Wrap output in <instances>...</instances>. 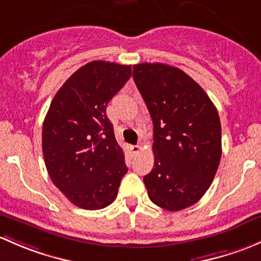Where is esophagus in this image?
<instances>
[{"instance_id":"obj_1","label":"esophagus","mask_w":261,"mask_h":261,"mask_svg":"<svg viewBox=\"0 0 261 261\" xmlns=\"http://www.w3.org/2000/svg\"><path fill=\"white\" fill-rule=\"evenodd\" d=\"M129 148H130V152L132 153H133V154H137V153H138L139 152V150H141L142 148H141V147H139V146H130L129 147Z\"/></svg>"}]
</instances>
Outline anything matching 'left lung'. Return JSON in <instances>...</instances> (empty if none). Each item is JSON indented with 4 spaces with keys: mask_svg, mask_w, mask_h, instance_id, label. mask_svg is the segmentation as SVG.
Segmentation results:
<instances>
[{
    "mask_svg": "<svg viewBox=\"0 0 261 261\" xmlns=\"http://www.w3.org/2000/svg\"><path fill=\"white\" fill-rule=\"evenodd\" d=\"M133 79L153 122L148 197L168 211L197 202L221 160V123L205 90L186 72L161 63L133 66Z\"/></svg>",
    "mask_w": 261,
    "mask_h": 261,
    "instance_id": "8db88e82",
    "label": "left lung"
}]
</instances>
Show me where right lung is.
<instances>
[{"mask_svg":"<svg viewBox=\"0 0 261 261\" xmlns=\"http://www.w3.org/2000/svg\"><path fill=\"white\" fill-rule=\"evenodd\" d=\"M130 75V65L88 63L58 90L45 117L42 153L51 181L84 210L111 205L128 171L106 109Z\"/></svg>","mask_w":261,"mask_h":261,"instance_id":"1","label":"right lung"}]
</instances>
